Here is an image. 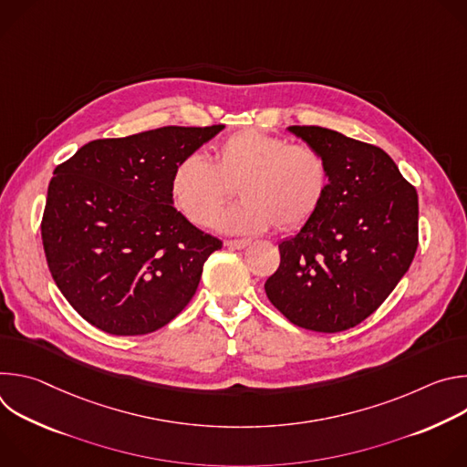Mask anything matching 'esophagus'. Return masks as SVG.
<instances>
[{
	"label": "esophagus",
	"mask_w": 467,
	"mask_h": 467,
	"mask_svg": "<svg viewBox=\"0 0 467 467\" xmlns=\"http://www.w3.org/2000/svg\"><path fill=\"white\" fill-rule=\"evenodd\" d=\"M225 245L233 247V249H244V247L249 245V240H245V238H242V240H227Z\"/></svg>",
	"instance_id": "1"
}]
</instances>
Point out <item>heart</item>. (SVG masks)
Returning a JSON list of instances; mask_svg holds the SVG:
<instances>
[{"label":"heart","instance_id":"b5f03b06","mask_svg":"<svg viewBox=\"0 0 467 467\" xmlns=\"http://www.w3.org/2000/svg\"><path fill=\"white\" fill-rule=\"evenodd\" d=\"M328 186V164L317 150L251 129L218 142L213 162L186 155L170 181L177 211L199 227L213 223L236 187L243 203L217 215L214 223L238 234L270 225L283 233L301 229L321 209Z\"/></svg>","mask_w":467,"mask_h":467}]
</instances>
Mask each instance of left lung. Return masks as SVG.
I'll list each match as a JSON object with an SVG mask.
<instances>
[{"label":"left lung","instance_id":"left-lung-1","mask_svg":"<svg viewBox=\"0 0 467 467\" xmlns=\"http://www.w3.org/2000/svg\"><path fill=\"white\" fill-rule=\"evenodd\" d=\"M288 130L325 157L330 186L317 214L279 244L281 264L264 290L297 327L348 330L409 272L418 249V192L377 146L317 125Z\"/></svg>","mask_w":467,"mask_h":467}]
</instances>
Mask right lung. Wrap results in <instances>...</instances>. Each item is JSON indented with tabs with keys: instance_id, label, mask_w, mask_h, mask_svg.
<instances>
[{
	"instance_id": "1",
	"label": "right lung",
	"mask_w": 467,
	"mask_h": 467,
	"mask_svg": "<svg viewBox=\"0 0 467 467\" xmlns=\"http://www.w3.org/2000/svg\"><path fill=\"white\" fill-rule=\"evenodd\" d=\"M223 125L161 127L85 144L47 186L42 244L51 277L90 325L148 335L193 297L222 240L175 207L171 173Z\"/></svg>"
}]
</instances>
